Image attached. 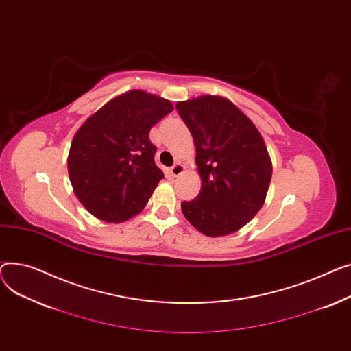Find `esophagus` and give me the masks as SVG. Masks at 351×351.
I'll return each mask as SVG.
<instances>
[{"instance_id":"esophagus-1","label":"esophagus","mask_w":351,"mask_h":351,"mask_svg":"<svg viewBox=\"0 0 351 351\" xmlns=\"http://www.w3.org/2000/svg\"><path fill=\"white\" fill-rule=\"evenodd\" d=\"M182 171H184V166H182L181 162H176L174 166L170 169V173H171V176H173V177L180 176Z\"/></svg>"}]
</instances>
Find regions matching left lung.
Here are the masks:
<instances>
[{
	"instance_id": "1",
	"label": "left lung",
	"mask_w": 351,
	"mask_h": 351,
	"mask_svg": "<svg viewBox=\"0 0 351 351\" xmlns=\"http://www.w3.org/2000/svg\"><path fill=\"white\" fill-rule=\"evenodd\" d=\"M177 112L195 144L201 191L181 202L184 217L207 237L228 235L262 208L272 161L254 123L232 101L199 96L178 101Z\"/></svg>"
}]
</instances>
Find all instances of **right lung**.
<instances>
[{
  "mask_svg": "<svg viewBox=\"0 0 351 351\" xmlns=\"http://www.w3.org/2000/svg\"><path fill=\"white\" fill-rule=\"evenodd\" d=\"M173 109L167 99L130 90L80 126L71 144L68 171L77 199L92 215L117 223L146 207L164 177L149 133Z\"/></svg>",
  "mask_w": 351,
  "mask_h": 351,
  "instance_id": "1",
  "label": "right lung"
}]
</instances>
